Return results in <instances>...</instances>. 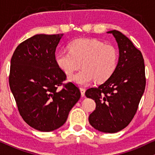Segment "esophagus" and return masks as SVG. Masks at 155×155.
<instances>
[{
	"label": "esophagus",
	"instance_id": "obj_1",
	"mask_svg": "<svg viewBox=\"0 0 155 155\" xmlns=\"http://www.w3.org/2000/svg\"><path fill=\"white\" fill-rule=\"evenodd\" d=\"M80 92H81V95L82 97H84L85 95V89L84 88H80Z\"/></svg>",
	"mask_w": 155,
	"mask_h": 155
}]
</instances>
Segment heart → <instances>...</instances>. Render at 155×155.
Listing matches in <instances>:
<instances>
[{
  "mask_svg": "<svg viewBox=\"0 0 155 155\" xmlns=\"http://www.w3.org/2000/svg\"><path fill=\"white\" fill-rule=\"evenodd\" d=\"M69 49L58 51L55 62L66 75L78 70L81 63L82 70L69 77L73 83L87 85L94 80L104 82L116 71L119 51L111 44H105L97 39L79 38L72 41Z\"/></svg>",
  "mask_w": 155,
  "mask_h": 155,
  "instance_id": "heart-1",
  "label": "heart"
}]
</instances>
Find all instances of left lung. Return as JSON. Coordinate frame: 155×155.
I'll use <instances>...</instances> for the list:
<instances>
[{
    "label": "left lung",
    "mask_w": 155,
    "mask_h": 155,
    "mask_svg": "<svg viewBox=\"0 0 155 155\" xmlns=\"http://www.w3.org/2000/svg\"><path fill=\"white\" fill-rule=\"evenodd\" d=\"M107 33L118 45L117 69L97 87L87 90L85 95L96 104L90 124L101 132L114 133L127 127L136 114L145 90V65L141 52L127 37L116 30Z\"/></svg>",
    "instance_id": "obj_1"
}]
</instances>
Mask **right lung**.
Instances as JSON below:
<instances>
[{
  "label": "right lung",
  "mask_w": 155,
  "mask_h": 155,
  "mask_svg": "<svg viewBox=\"0 0 155 155\" xmlns=\"http://www.w3.org/2000/svg\"><path fill=\"white\" fill-rule=\"evenodd\" d=\"M63 34H36L16 48L11 60L9 86L20 115L37 130L50 132L66 122L81 97L56 64L55 51Z\"/></svg>",
  "instance_id": "add662e5"
}]
</instances>
